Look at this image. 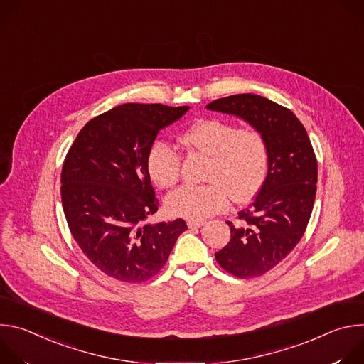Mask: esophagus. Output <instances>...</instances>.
I'll use <instances>...</instances> for the list:
<instances>
[{"instance_id": "34e87169", "label": "esophagus", "mask_w": 364, "mask_h": 364, "mask_svg": "<svg viewBox=\"0 0 364 364\" xmlns=\"http://www.w3.org/2000/svg\"><path fill=\"white\" fill-rule=\"evenodd\" d=\"M203 225H204V222H201V220H188V222H187L188 229H198V228H201Z\"/></svg>"}]
</instances>
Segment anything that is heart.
<instances>
[{
	"label": "heart",
	"instance_id": "1",
	"mask_svg": "<svg viewBox=\"0 0 364 364\" xmlns=\"http://www.w3.org/2000/svg\"><path fill=\"white\" fill-rule=\"evenodd\" d=\"M181 144L209 157L201 186H181L167 197L171 215L203 220L222 212L229 197L243 203L265 184L269 170V148L261 131L236 128L218 118L201 119L180 138ZM146 170L152 181L173 187L178 180L180 157L164 142H155L146 154Z\"/></svg>",
	"mask_w": 364,
	"mask_h": 364
}]
</instances>
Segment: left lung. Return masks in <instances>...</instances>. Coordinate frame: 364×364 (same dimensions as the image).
Returning a JSON list of instances; mask_svg holds the SVG:
<instances>
[{"instance_id": "obj_1", "label": "left lung", "mask_w": 364, "mask_h": 364, "mask_svg": "<svg viewBox=\"0 0 364 364\" xmlns=\"http://www.w3.org/2000/svg\"><path fill=\"white\" fill-rule=\"evenodd\" d=\"M236 115L261 131L269 148V170L253 203L239 212L218 264L237 278L261 277L298 245L313 212L317 159L304 125L287 108L253 93L220 97L205 107Z\"/></svg>"}]
</instances>
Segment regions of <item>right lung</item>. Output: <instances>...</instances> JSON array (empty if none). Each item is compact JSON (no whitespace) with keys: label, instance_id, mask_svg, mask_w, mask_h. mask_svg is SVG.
Returning a JSON list of instances; mask_svg holds the SVG:
<instances>
[{"label":"right lung","instance_id":"add662e5","mask_svg":"<svg viewBox=\"0 0 364 364\" xmlns=\"http://www.w3.org/2000/svg\"><path fill=\"white\" fill-rule=\"evenodd\" d=\"M188 107L124 103L90 119L62 170V204L70 233L89 261L122 282H144L166 265L183 219L144 225L159 210L146 170L157 134Z\"/></svg>","mask_w":364,"mask_h":364}]
</instances>
